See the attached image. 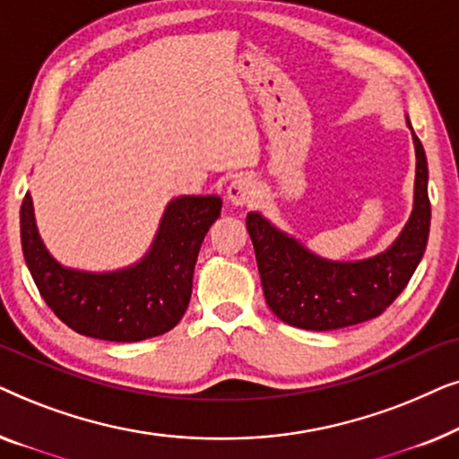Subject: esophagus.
<instances>
[{
  "label": "esophagus",
  "instance_id": "esophagus-1",
  "mask_svg": "<svg viewBox=\"0 0 459 459\" xmlns=\"http://www.w3.org/2000/svg\"><path fill=\"white\" fill-rule=\"evenodd\" d=\"M228 198L236 206H248L259 198V186L250 175H238L228 187Z\"/></svg>",
  "mask_w": 459,
  "mask_h": 459
}]
</instances>
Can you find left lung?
Here are the masks:
<instances>
[{
	"mask_svg": "<svg viewBox=\"0 0 459 459\" xmlns=\"http://www.w3.org/2000/svg\"><path fill=\"white\" fill-rule=\"evenodd\" d=\"M413 211L397 242L374 259L334 263L319 259L294 238L281 234L259 212H248L265 300L294 328L328 332L368 322L385 313L403 292L422 259L430 230L429 165L418 135Z\"/></svg>",
	"mask_w": 459,
	"mask_h": 459,
	"instance_id": "8db88e82",
	"label": "left lung"
}]
</instances>
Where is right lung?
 Returning <instances> with one entry per match:
<instances>
[{
    "mask_svg": "<svg viewBox=\"0 0 459 459\" xmlns=\"http://www.w3.org/2000/svg\"><path fill=\"white\" fill-rule=\"evenodd\" d=\"M221 204L219 196L173 200L146 259L123 272L87 273L62 267L48 253L27 194L21 206L24 261L43 300L71 330L110 342L146 341L165 334L184 317L198 250L221 215Z\"/></svg>",
    "mask_w": 459,
    "mask_h": 459,
    "instance_id": "obj_1",
    "label": "right lung"
}]
</instances>
